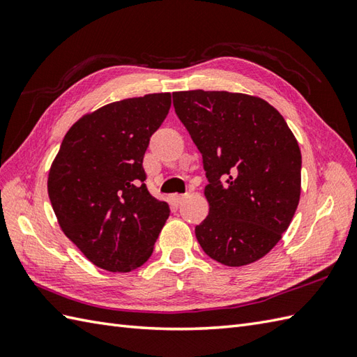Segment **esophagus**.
Wrapping results in <instances>:
<instances>
[{"label": "esophagus", "mask_w": 357, "mask_h": 357, "mask_svg": "<svg viewBox=\"0 0 357 357\" xmlns=\"http://www.w3.org/2000/svg\"><path fill=\"white\" fill-rule=\"evenodd\" d=\"M170 199H172L173 204H176V206H179V204H183L187 199V195H172Z\"/></svg>", "instance_id": "obj_1"}]
</instances>
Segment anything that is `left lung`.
Masks as SVG:
<instances>
[{
	"instance_id": "8db88e82",
	"label": "left lung",
	"mask_w": 357,
	"mask_h": 357,
	"mask_svg": "<svg viewBox=\"0 0 357 357\" xmlns=\"http://www.w3.org/2000/svg\"><path fill=\"white\" fill-rule=\"evenodd\" d=\"M178 118L202 155L210 211L196 225L211 259H261L288 229L301 196L302 156L282 115L257 96L174 92Z\"/></svg>"
}]
</instances>
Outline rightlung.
<instances>
[{"mask_svg":"<svg viewBox=\"0 0 357 357\" xmlns=\"http://www.w3.org/2000/svg\"><path fill=\"white\" fill-rule=\"evenodd\" d=\"M170 105V93L104 105L70 127L52 162L58 224L96 267L127 273L153 253L170 208L147 190L142 159Z\"/></svg>","mask_w":357,"mask_h":357,"instance_id":"add662e5","label":"right lung"}]
</instances>
